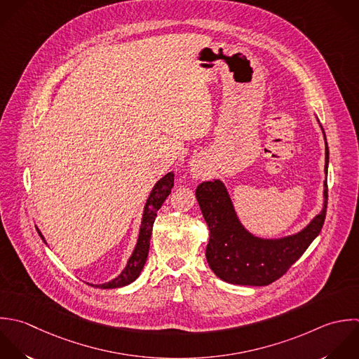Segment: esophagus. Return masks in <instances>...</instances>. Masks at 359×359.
Returning a JSON list of instances; mask_svg holds the SVG:
<instances>
[{"mask_svg":"<svg viewBox=\"0 0 359 359\" xmlns=\"http://www.w3.org/2000/svg\"><path fill=\"white\" fill-rule=\"evenodd\" d=\"M191 172H193V175H194L196 177H200V176H201V166H200V163L191 165Z\"/></svg>","mask_w":359,"mask_h":359,"instance_id":"esophagus-1","label":"esophagus"}]
</instances>
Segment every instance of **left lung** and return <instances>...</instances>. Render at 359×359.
<instances>
[{
  "label": "left lung",
  "mask_w": 359,
  "mask_h": 359,
  "mask_svg": "<svg viewBox=\"0 0 359 359\" xmlns=\"http://www.w3.org/2000/svg\"><path fill=\"white\" fill-rule=\"evenodd\" d=\"M322 131L325 135L323 127ZM327 168L326 141L323 208L301 232L280 239H263L250 233L241 224L219 179L198 184L196 197L210 229L205 257L214 274L229 284L253 287H264L283 277L322 231L327 208Z\"/></svg>",
  "instance_id": "left-lung-1"
}]
</instances>
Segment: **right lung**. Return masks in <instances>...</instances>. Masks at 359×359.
I'll return each instance as SVG.
<instances>
[{
  "label": "right lung",
  "mask_w": 359,
  "mask_h": 359,
  "mask_svg": "<svg viewBox=\"0 0 359 359\" xmlns=\"http://www.w3.org/2000/svg\"><path fill=\"white\" fill-rule=\"evenodd\" d=\"M175 183V175L173 172L166 173L162 179H159L156 182V184L154 186L145 207H144V212H142V219H141V226H140V233H138V241L137 245L133 250V255L130 256L126 269L120 273L118 277H116L114 280L104 283V284H99L95 285L96 288H102V290H111V288H120V287H126L128 284H131L133 281H135L148 257V252H149V241H151V233H152V226L156 218V212L158 210L162 207L163 201L166 200V197L170 194L172 187ZM39 235L41 236V239L44 241L43 235L40 233V231L37 229Z\"/></svg>",
  "instance_id": "obj_1"
}]
</instances>
